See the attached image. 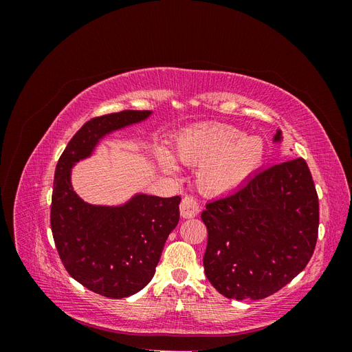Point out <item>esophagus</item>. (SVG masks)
Masks as SVG:
<instances>
[{"mask_svg": "<svg viewBox=\"0 0 352 352\" xmlns=\"http://www.w3.org/2000/svg\"><path fill=\"white\" fill-rule=\"evenodd\" d=\"M199 211V204L195 197L192 195H185L180 202V216L184 219L195 217Z\"/></svg>", "mask_w": 352, "mask_h": 352, "instance_id": "1", "label": "esophagus"}]
</instances>
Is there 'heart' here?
<instances>
[{
  "label": "heart",
  "instance_id": "b5f03b06",
  "mask_svg": "<svg viewBox=\"0 0 352 352\" xmlns=\"http://www.w3.org/2000/svg\"><path fill=\"white\" fill-rule=\"evenodd\" d=\"M176 157L189 166H199L197 182L202 192L220 195L236 189L257 172L264 160V142L247 136L230 124L206 123L189 127L177 136ZM160 164L175 170L172 155L158 154Z\"/></svg>",
  "mask_w": 352,
  "mask_h": 352
}]
</instances>
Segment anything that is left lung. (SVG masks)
<instances>
[{
  "instance_id": "1",
  "label": "left lung",
  "mask_w": 352,
  "mask_h": 352,
  "mask_svg": "<svg viewBox=\"0 0 352 352\" xmlns=\"http://www.w3.org/2000/svg\"><path fill=\"white\" fill-rule=\"evenodd\" d=\"M201 219L211 285L230 300L267 298L313 257L318 197L310 168L300 157L260 170L235 192L210 201Z\"/></svg>"
}]
</instances>
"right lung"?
<instances>
[{
    "label": "right lung",
    "instance_id": "add662e5",
    "mask_svg": "<svg viewBox=\"0 0 352 352\" xmlns=\"http://www.w3.org/2000/svg\"><path fill=\"white\" fill-rule=\"evenodd\" d=\"M148 110L92 117L58 158L51 198V230L74 280L107 298H126L153 279L167 236L179 221L180 197L136 195L122 207L91 206L73 192L70 168L111 131L144 120Z\"/></svg>",
    "mask_w": 352,
    "mask_h": 352
}]
</instances>
